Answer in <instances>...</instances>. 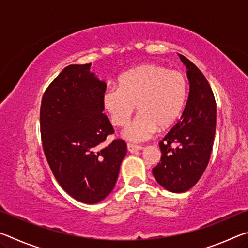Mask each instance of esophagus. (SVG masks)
Returning a JSON list of instances; mask_svg holds the SVG:
<instances>
[{
  "label": "esophagus",
  "mask_w": 248,
  "mask_h": 248,
  "mask_svg": "<svg viewBox=\"0 0 248 248\" xmlns=\"http://www.w3.org/2000/svg\"><path fill=\"white\" fill-rule=\"evenodd\" d=\"M127 148H128V151L130 153H133L136 152V151H140L143 149V146L141 145H136V144H132V143H128L127 144Z\"/></svg>",
  "instance_id": "esophagus-1"
}]
</instances>
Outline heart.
Returning a JSON list of instances; mask_svg holds the SVG:
<instances>
[{"instance_id": "b5f03b06", "label": "heart", "mask_w": 248, "mask_h": 248, "mask_svg": "<svg viewBox=\"0 0 248 248\" xmlns=\"http://www.w3.org/2000/svg\"><path fill=\"white\" fill-rule=\"evenodd\" d=\"M187 96L184 74L162 65L143 64L124 73L118 86L104 92L103 106L117 127L128 124L137 110L139 115L123 131L125 139L133 142L149 140L156 130L173 124L182 112Z\"/></svg>"}]
</instances>
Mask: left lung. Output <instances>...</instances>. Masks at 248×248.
Segmentation results:
<instances>
[{
	"mask_svg": "<svg viewBox=\"0 0 248 248\" xmlns=\"http://www.w3.org/2000/svg\"><path fill=\"white\" fill-rule=\"evenodd\" d=\"M179 58L187 68L189 96L182 118L159 142L161 161L152 170L162 187L178 194L195 186L207 169L217 123V104L207 78L186 57Z\"/></svg>",
	"mask_w": 248,
	"mask_h": 248,
	"instance_id": "obj_1",
	"label": "left lung"
}]
</instances>
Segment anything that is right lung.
Returning <instances> with one entry per match:
<instances>
[{"label": "right lung", "mask_w": 248, "mask_h": 248, "mask_svg": "<svg viewBox=\"0 0 248 248\" xmlns=\"http://www.w3.org/2000/svg\"><path fill=\"white\" fill-rule=\"evenodd\" d=\"M91 63L66 66L46 90L40 107L44 152L59 185L84 203H97L114 189L127 144L116 139L103 114L106 83L91 72Z\"/></svg>", "instance_id": "right-lung-1"}]
</instances>
